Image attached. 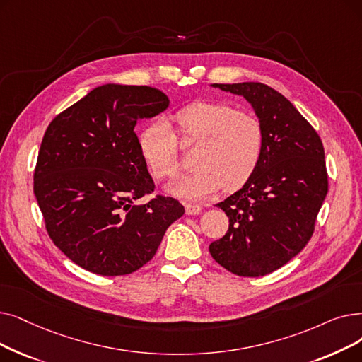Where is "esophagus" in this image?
Listing matches in <instances>:
<instances>
[{"instance_id": "esophagus-1", "label": "esophagus", "mask_w": 362, "mask_h": 362, "mask_svg": "<svg viewBox=\"0 0 362 362\" xmlns=\"http://www.w3.org/2000/svg\"><path fill=\"white\" fill-rule=\"evenodd\" d=\"M201 210H202V209L198 206V204L185 202V211H186V214H189V216H192V214H199Z\"/></svg>"}]
</instances>
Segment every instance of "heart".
<instances>
[{"instance_id":"b5f03b06","label":"heart","mask_w":362,"mask_h":362,"mask_svg":"<svg viewBox=\"0 0 362 362\" xmlns=\"http://www.w3.org/2000/svg\"><path fill=\"white\" fill-rule=\"evenodd\" d=\"M176 124L186 142H199L194 163L198 167L168 186L182 198L198 199L218 189L243 187L259 167L264 148L262 122L225 102L201 100L182 107ZM139 149L155 179L163 180L180 170L179 144L167 119H158L140 133Z\"/></svg>"}]
</instances>
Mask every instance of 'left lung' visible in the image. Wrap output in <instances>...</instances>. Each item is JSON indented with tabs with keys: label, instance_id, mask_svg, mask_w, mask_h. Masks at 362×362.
Segmentation results:
<instances>
[{
	"label": "left lung",
	"instance_id": "8db88e82",
	"mask_svg": "<svg viewBox=\"0 0 362 362\" xmlns=\"http://www.w3.org/2000/svg\"><path fill=\"white\" fill-rule=\"evenodd\" d=\"M238 94L263 125L257 170L240 191L218 202L229 217L213 259L240 276L271 274L300 253L328 192L324 146L317 132L281 93L262 83L211 84Z\"/></svg>",
	"mask_w": 362,
	"mask_h": 362
}]
</instances>
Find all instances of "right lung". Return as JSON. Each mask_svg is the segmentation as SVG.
Returning a JSON list of instances; mask_svg holds the SVG:
<instances>
[{
  "label": "right lung",
  "mask_w": 362,
  "mask_h": 362,
  "mask_svg": "<svg viewBox=\"0 0 362 362\" xmlns=\"http://www.w3.org/2000/svg\"><path fill=\"white\" fill-rule=\"evenodd\" d=\"M168 105L163 91L148 86L105 84L47 127L34 194L50 238L83 269L103 276L137 271L183 216L170 197L136 204L155 185L134 127Z\"/></svg>",
  "instance_id": "1"
}]
</instances>
